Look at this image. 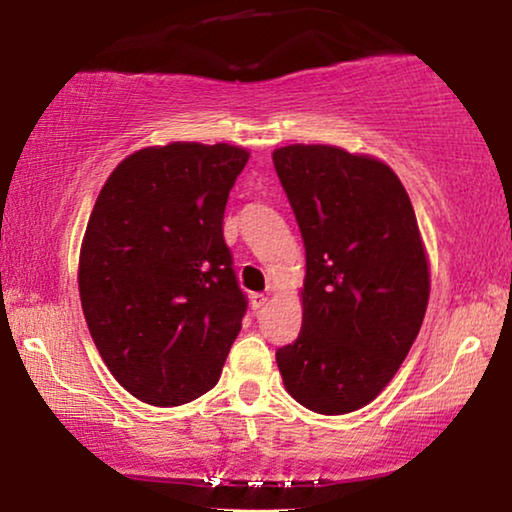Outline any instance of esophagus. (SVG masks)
Segmentation results:
<instances>
[{
	"label": "esophagus",
	"mask_w": 512,
	"mask_h": 512,
	"mask_svg": "<svg viewBox=\"0 0 512 512\" xmlns=\"http://www.w3.org/2000/svg\"><path fill=\"white\" fill-rule=\"evenodd\" d=\"M265 303H268V296H265V293H251V307H254V310H261Z\"/></svg>",
	"instance_id": "1"
}]
</instances>
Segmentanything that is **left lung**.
Returning <instances> with one entry per match:
<instances>
[{
    "label": "left lung",
    "instance_id": "8db88e82",
    "mask_svg": "<svg viewBox=\"0 0 512 512\" xmlns=\"http://www.w3.org/2000/svg\"><path fill=\"white\" fill-rule=\"evenodd\" d=\"M272 163L305 244L303 328L277 349L279 373L307 410L345 415L387 387L422 328L431 272L415 209L373 156L291 144Z\"/></svg>",
    "mask_w": 512,
    "mask_h": 512
}]
</instances>
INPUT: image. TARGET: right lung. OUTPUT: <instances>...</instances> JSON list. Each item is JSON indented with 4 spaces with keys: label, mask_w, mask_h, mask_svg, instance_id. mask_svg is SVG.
Instances as JSON below:
<instances>
[{
    "label": "right lung",
    "mask_w": 512,
    "mask_h": 512,
    "mask_svg": "<svg viewBox=\"0 0 512 512\" xmlns=\"http://www.w3.org/2000/svg\"><path fill=\"white\" fill-rule=\"evenodd\" d=\"M249 151L172 142L121 160L90 212L79 256L88 331L118 384L174 408L219 382L247 298L223 212Z\"/></svg>",
    "instance_id": "right-lung-1"
}]
</instances>
